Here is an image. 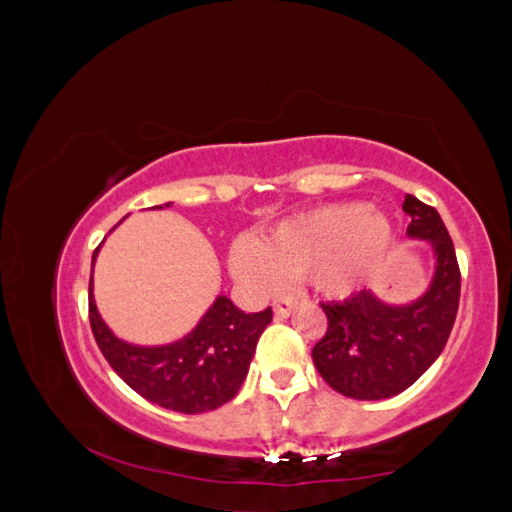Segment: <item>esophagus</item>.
<instances>
[{
	"label": "esophagus",
	"instance_id": "34e87169",
	"mask_svg": "<svg viewBox=\"0 0 512 512\" xmlns=\"http://www.w3.org/2000/svg\"><path fill=\"white\" fill-rule=\"evenodd\" d=\"M295 306H297V297H293V295H288V297H279V299H275V304H273L275 313H277V315H282V317H288V315H290V310H293Z\"/></svg>",
	"mask_w": 512,
	"mask_h": 512
}]
</instances>
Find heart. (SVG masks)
<instances>
[{
    "mask_svg": "<svg viewBox=\"0 0 512 512\" xmlns=\"http://www.w3.org/2000/svg\"><path fill=\"white\" fill-rule=\"evenodd\" d=\"M393 244L388 219L364 204H333L279 224L262 244L233 248L235 275L259 290L304 277L326 295H350L377 273Z\"/></svg>",
    "mask_w": 512,
    "mask_h": 512,
    "instance_id": "b5f03b06",
    "label": "heart"
}]
</instances>
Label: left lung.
<instances>
[{"label":"left lung","mask_w":512,"mask_h":512,"mask_svg":"<svg viewBox=\"0 0 512 512\" xmlns=\"http://www.w3.org/2000/svg\"><path fill=\"white\" fill-rule=\"evenodd\" d=\"M408 235L428 239L437 255L435 282L419 302L386 306L362 290L344 302L322 304L328 326L313 348L324 382L353 399H386L422 377L453 330L462 273L453 239L433 206L406 195Z\"/></svg>","instance_id":"8db88e82"}]
</instances>
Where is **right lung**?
<instances>
[{
	"label": "right lung",
	"mask_w": 512,
	"mask_h": 512,
	"mask_svg": "<svg viewBox=\"0 0 512 512\" xmlns=\"http://www.w3.org/2000/svg\"><path fill=\"white\" fill-rule=\"evenodd\" d=\"M88 319L106 362L135 393L175 413L197 415L224 406L237 395L273 310L244 313L222 295L184 339L168 346L139 348L117 339L106 328L93 302L90 277Z\"/></svg>",
	"instance_id": "obj_1"
}]
</instances>
